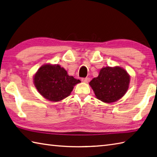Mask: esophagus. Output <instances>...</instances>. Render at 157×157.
I'll return each instance as SVG.
<instances>
[{
    "label": "esophagus",
    "mask_w": 157,
    "mask_h": 157,
    "mask_svg": "<svg viewBox=\"0 0 157 157\" xmlns=\"http://www.w3.org/2000/svg\"><path fill=\"white\" fill-rule=\"evenodd\" d=\"M90 79L89 78H86L82 79V81L84 83H88L90 82Z\"/></svg>",
    "instance_id": "obj_1"
}]
</instances>
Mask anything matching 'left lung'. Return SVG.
Masks as SVG:
<instances>
[{
	"label": "left lung",
	"instance_id": "1",
	"mask_svg": "<svg viewBox=\"0 0 157 157\" xmlns=\"http://www.w3.org/2000/svg\"><path fill=\"white\" fill-rule=\"evenodd\" d=\"M130 75L126 70L119 66L105 67L98 77L92 79L89 85L96 98L105 103L119 101L128 90Z\"/></svg>",
	"mask_w": 157,
	"mask_h": 157
}]
</instances>
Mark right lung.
Segmentation results:
<instances>
[{
  "label": "right lung",
  "instance_id": "right-lung-1",
  "mask_svg": "<svg viewBox=\"0 0 157 157\" xmlns=\"http://www.w3.org/2000/svg\"><path fill=\"white\" fill-rule=\"evenodd\" d=\"M33 82L44 98L60 102L71 94L74 86L81 81L69 75L67 71L59 65L46 63L35 73Z\"/></svg>",
  "mask_w": 157,
  "mask_h": 157
}]
</instances>
